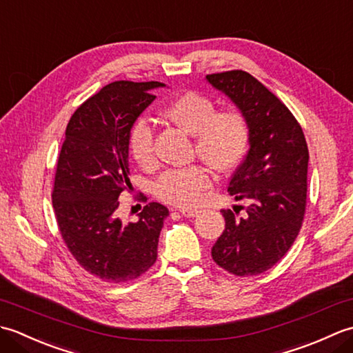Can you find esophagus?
<instances>
[{
  "instance_id": "1",
  "label": "esophagus",
  "mask_w": 353,
  "mask_h": 353,
  "mask_svg": "<svg viewBox=\"0 0 353 353\" xmlns=\"http://www.w3.org/2000/svg\"><path fill=\"white\" fill-rule=\"evenodd\" d=\"M179 212H181L183 216H196L199 214L197 209H192V208H181L179 209Z\"/></svg>"
}]
</instances>
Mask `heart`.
Segmentation results:
<instances>
[{
    "label": "heart",
    "mask_w": 353,
    "mask_h": 353,
    "mask_svg": "<svg viewBox=\"0 0 353 353\" xmlns=\"http://www.w3.org/2000/svg\"><path fill=\"white\" fill-rule=\"evenodd\" d=\"M162 117L185 133L192 134V154L199 156L215 171H229L243 161L250 144V123L239 109L216 110L215 101L200 92H185L162 109ZM129 150L142 168L156 162L154 132L145 119L130 127ZM209 186L206 168L191 165L186 168L165 171L157 179V197L177 206H192Z\"/></svg>",
    "instance_id": "heart-1"
}]
</instances>
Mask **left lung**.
Segmentation results:
<instances>
[{"label":"left lung","mask_w":353,"mask_h":353,"mask_svg":"<svg viewBox=\"0 0 353 353\" xmlns=\"http://www.w3.org/2000/svg\"><path fill=\"white\" fill-rule=\"evenodd\" d=\"M250 123V150L228 192L249 206L221 209L226 228L212 245L216 265L235 276H256L277 264L301 232L306 209L308 145L290 109L243 70L208 74ZM246 209L244 217L239 211Z\"/></svg>","instance_id":"left-lung-1"}]
</instances>
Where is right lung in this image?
<instances>
[{
	"label": "right lung",
	"mask_w": 353,
	"mask_h": 353,
	"mask_svg": "<svg viewBox=\"0 0 353 353\" xmlns=\"http://www.w3.org/2000/svg\"><path fill=\"white\" fill-rule=\"evenodd\" d=\"M159 81L118 80L81 103L66 125L59 153L52 208L68 250L88 273L110 283L138 279L157 258L161 203H147L137 223L118 216L119 196L132 188L129 132L156 97Z\"/></svg>",
	"instance_id": "add662e5"
}]
</instances>
